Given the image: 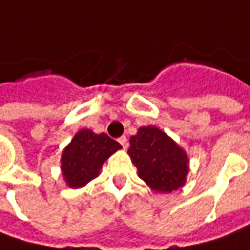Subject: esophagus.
Returning a JSON list of instances; mask_svg holds the SVG:
<instances>
[{"label": "esophagus", "instance_id": "1", "mask_svg": "<svg viewBox=\"0 0 250 250\" xmlns=\"http://www.w3.org/2000/svg\"><path fill=\"white\" fill-rule=\"evenodd\" d=\"M119 142H120V145L123 146V149H127V146H128V142H127V137H125V135L120 137V138H119Z\"/></svg>", "mask_w": 250, "mask_h": 250}]
</instances>
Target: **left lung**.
Wrapping results in <instances>:
<instances>
[{
	"label": "left lung",
	"mask_w": 250,
	"mask_h": 250,
	"mask_svg": "<svg viewBox=\"0 0 250 250\" xmlns=\"http://www.w3.org/2000/svg\"><path fill=\"white\" fill-rule=\"evenodd\" d=\"M128 155L140 178L153 191L167 194L185 184L188 156L158 127H140L130 138Z\"/></svg>",
	"instance_id": "obj_1"
}]
</instances>
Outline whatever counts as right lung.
<instances>
[{"label":"right lung","instance_id":"add662e5","mask_svg":"<svg viewBox=\"0 0 250 250\" xmlns=\"http://www.w3.org/2000/svg\"><path fill=\"white\" fill-rule=\"evenodd\" d=\"M120 148L122 145L105 133L80 130L62 153L61 168L66 184L70 188L84 187L98 176L104 162Z\"/></svg>","mask_w":250,"mask_h":250}]
</instances>
